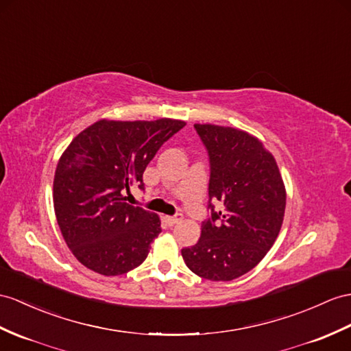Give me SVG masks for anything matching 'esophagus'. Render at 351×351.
<instances>
[{"instance_id":"1","label":"esophagus","mask_w":351,"mask_h":351,"mask_svg":"<svg viewBox=\"0 0 351 351\" xmlns=\"http://www.w3.org/2000/svg\"><path fill=\"white\" fill-rule=\"evenodd\" d=\"M182 220H183V215H176V216L167 217V221H168L169 226H174V225L178 223V221H182Z\"/></svg>"}]
</instances>
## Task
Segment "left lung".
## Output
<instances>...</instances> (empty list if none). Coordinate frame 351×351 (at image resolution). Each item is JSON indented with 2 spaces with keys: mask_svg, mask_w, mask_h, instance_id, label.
<instances>
[{
  "mask_svg": "<svg viewBox=\"0 0 351 351\" xmlns=\"http://www.w3.org/2000/svg\"><path fill=\"white\" fill-rule=\"evenodd\" d=\"M210 158L208 208L201 238L182 250L192 272L211 281L247 274L276 243L283 225L286 189L274 156L235 128L195 123ZM211 200L222 208L214 211Z\"/></svg>",
  "mask_w": 351,
  "mask_h": 351,
  "instance_id": "1",
  "label": "left lung"
}]
</instances>
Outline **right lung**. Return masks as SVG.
Instances as JSON below:
<instances>
[{
	"label": "right lung",
	"mask_w": 351,
	"mask_h": 351,
	"mask_svg": "<svg viewBox=\"0 0 351 351\" xmlns=\"http://www.w3.org/2000/svg\"><path fill=\"white\" fill-rule=\"evenodd\" d=\"M186 125L176 119L107 121L82 131L58 162L53 207L70 250L101 276H121L147 258L160 232L155 213L126 202L162 144Z\"/></svg>",
	"instance_id": "right-lung-1"
}]
</instances>
